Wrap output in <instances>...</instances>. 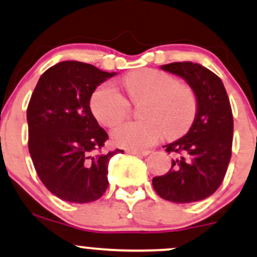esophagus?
Here are the masks:
<instances>
[{"label":"esophagus","mask_w":257,"mask_h":257,"mask_svg":"<svg viewBox=\"0 0 257 257\" xmlns=\"http://www.w3.org/2000/svg\"><path fill=\"white\" fill-rule=\"evenodd\" d=\"M131 155H137V156H147L150 153L149 150H128L126 151Z\"/></svg>","instance_id":"esophagus-1"}]
</instances>
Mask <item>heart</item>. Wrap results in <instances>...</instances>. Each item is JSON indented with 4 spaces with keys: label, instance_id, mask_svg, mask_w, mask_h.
Wrapping results in <instances>:
<instances>
[{
    "label": "heart",
    "instance_id": "b5f03b06",
    "mask_svg": "<svg viewBox=\"0 0 257 257\" xmlns=\"http://www.w3.org/2000/svg\"><path fill=\"white\" fill-rule=\"evenodd\" d=\"M129 101L140 106L144 119L125 122L112 131L116 145L132 150L152 146L166 135L178 139L190 131L197 112L198 98L187 83L176 82L169 73L157 69H140L122 79ZM113 85H99L90 96V110L101 124L113 126L128 116L131 105Z\"/></svg>",
    "mask_w": 257,
    "mask_h": 257
}]
</instances>
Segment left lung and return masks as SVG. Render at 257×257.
I'll list each match as a JSON object with an SVG mask.
<instances>
[{"label": "left lung", "instance_id": "obj_1", "mask_svg": "<svg viewBox=\"0 0 257 257\" xmlns=\"http://www.w3.org/2000/svg\"><path fill=\"white\" fill-rule=\"evenodd\" d=\"M186 79L198 98V112L184 138L168 144L172 168L152 179L159 197L174 203H193L211 196L225 178L232 156L233 114L222 81L191 61L162 66Z\"/></svg>", "mask_w": 257, "mask_h": 257}]
</instances>
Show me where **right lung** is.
<instances>
[{
  "instance_id": "obj_1",
  "label": "right lung",
  "mask_w": 257,
  "mask_h": 257,
  "mask_svg": "<svg viewBox=\"0 0 257 257\" xmlns=\"http://www.w3.org/2000/svg\"><path fill=\"white\" fill-rule=\"evenodd\" d=\"M116 73L90 64L61 61L38 79L29 101V152L47 190L71 203L99 199L108 186V135L90 111V96Z\"/></svg>"
}]
</instances>
